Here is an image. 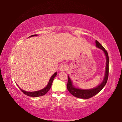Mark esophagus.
<instances>
[{
	"instance_id": "obj_1",
	"label": "esophagus",
	"mask_w": 122,
	"mask_h": 122,
	"mask_svg": "<svg viewBox=\"0 0 122 122\" xmlns=\"http://www.w3.org/2000/svg\"><path fill=\"white\" fill-rule=\"evenodd\" d=\"M67 69V66L65 63L61 64L60 67V69L61 71H65Z\"/></svg>"
}]
</instances>
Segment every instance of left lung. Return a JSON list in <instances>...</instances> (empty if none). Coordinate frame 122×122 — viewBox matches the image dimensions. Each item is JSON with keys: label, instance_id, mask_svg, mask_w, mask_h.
Masks as SVG:
<instances>
[{"label": "left lung", "instance_id": "obj_1", "mask_svg": "<svg viewBox=\"0 0 122 122\" xmlns=\"http://www.w3.org/2000/svg\"><path fill=\"white\" fill-rule=\"evenodd\" d=\"M96 46L97 47L102 49L105 53V55L106 56L107 58V63H106V73H105V77L102 83L100 84L97 87L92 89L89 90H83L80 89L75 88L72 85V82L71 81V78L68 75V82L67 84V88L68 90L71 95H73L74 96L76 97L77 98H83V99H88L96 95L100 91L102 90L103 87L106 86V84L108 81V76H109V56L107 51L106 50L104 47H103L100 42L96 40Z\"/></svg>", "mask_w": 122, "mask_h": 122}]
</instances>
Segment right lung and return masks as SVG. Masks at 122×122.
<instances>
[{
  "label": "right lung",
  "instance_id": "right-lung-1",
  "mask_svg": "<svg viewBox=\"0 0 122 122\" xmlns=\"http://www.w3.org/2000/svg\"><path fill=\"white\" fill-rule=\"evenodd\" d=\"M37 36V34L32 35V36H30V37L34 36ZM56 75H57V72H56V73L52 75V76L51 77L50 80H49V81L48 82V84H47L46 87H45V88L43 89H41L40 90L36 91V92H25V91H24L23 90H22L21 89H20L19 87V88H20V90H21L24 94L26 95L27 96H30V97H39V96H43V95H44L46 94V93H47L49 91V90L51 89V84H52V83L53 82L54 78H55V77L56 76Z\"/></svg>",
  "mask_w": 122,
  "mask_h": 122
}]
</instances>
